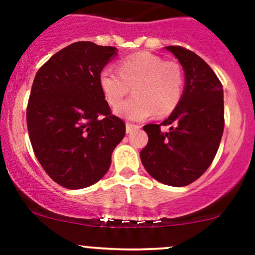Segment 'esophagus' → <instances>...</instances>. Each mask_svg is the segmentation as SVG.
I'll return each instance as SVG.
<instances>
[{
  "instance_id": "34e87169",
  "label": "esophagus",
  "mask_w": 255,
  "mask_h": 255,
  "mask_svg": "<svg viewBox=\"0 0 255 255\" xmlns=\"http://www.w3.org/2000/svg\"><path fill=\"white\" fill-rule=\"evenodd\" d=\"M139 126H137V125H132V123H127V125H126V132L127 133H130V132H133V130H135V129H139Z\"/></svg>"
}]
</instances>
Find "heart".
<instances>
[{"label":"heart","instance_id":"1","mask_svg":"<svg viewBox=\"0 0 255 255\" xmlns=\"http://www.w3.org/2000/svg\"><path fill=\"white\" fill-rule=\"evenodd\" d=\"M99 84L111 107L118 106L132 87L135 96L120 103L115 112L138 122L153 113L165 117L175 111L184 96L185 74L177 61L142 51L118 61L117 71L104 69Z\"/></svg>","mask_w":255,"mask_h":255}]
</instances>
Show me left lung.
Returning <instances> with one entry per match:
<instances>
[{
    "mask_svg": "<svg viewBox=\"0 0 255 255\" xmlns=\"http://www.w3.org/2000/svg\"><path fill=\"white\" fill-rule=\"evenodd\" d=\"M185 71V90L176 110L160 125H145L148 144L140 160L149 175L170 186H186L212 163L225 128L223 89L212 69L194 51L166 47ZM169 127L161 131V126Z\"/></svg>",
    "mask_w": 255,
    "mask_h": 255,
    "instance_id": "8db88e82",
    "label": "left lung"
}]
</instances>
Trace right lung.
I'll use <instances>...</instances> for the list:
<instances>
[{
    "instance_id": "1",
    "label": "right lung",
    "mask_w": 255,
    "mask_h": 255,
    "mask_svg": "<svg viewBox=\"0 0 255 255\" xmlns=\"http://www.w3.org/2000/svg\"><path fill=\"white\" fill-rule=\"evenodd\" d=\"M116 51L73 43L54 54L33 81L27 106L33 151L45 173L66 189L99 181L126 134L125 122L112 115L99 84Z\"/></svg>"
}]
</instances>
